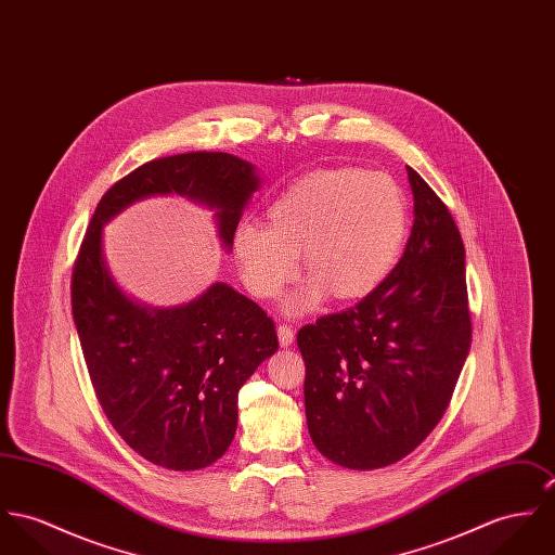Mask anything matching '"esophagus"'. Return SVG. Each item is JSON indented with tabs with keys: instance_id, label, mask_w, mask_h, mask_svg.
<instances>
[{
	"instance_id": "obj_1",
	"label": "esophagus",
	"mask_w": 555,
	"mask_h": 555,
	"mask_svg": "<svg viewBox=\"0 0 555 555\" xmlns=\"http://www.w3.org/2000/svg\"><path fill=\"white\" fill-rule=\"evenodd\" d=\"M276 334H279V341H281V346H292V341L296 338L294 327H292V325H287V323H279Z\"/></svg>"
}]
</instances>
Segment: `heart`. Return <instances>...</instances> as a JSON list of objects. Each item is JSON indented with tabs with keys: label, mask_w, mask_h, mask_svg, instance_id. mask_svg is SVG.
<instances>
[{
	"label": "heart",
	"mask_w": 555,
	"mask_h": 555,
	"mask_svg": "<svg viewBox=\"0 0 555 555\" xmlns=\"http://www.w3.org/2000/svg\"><path fill=\"white\" fill-rule=\"evenodd\" d=\"M268 219H243L234 228L241 276L257 298H276L296 279L304 249L312 274L285 301L301 314L332 292L365 298L383 285L405 243L408 203L384 172L319 171L287 188Z\"/></svg>",
	"instance_id": "obj_1"
}]
</instances>
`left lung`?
Returning a JSON list of instances; mask_svg holds the SVG:
<instances>
[{"instance_id":"8db88e82","label":"left lung","mask_w":555,"mask_h":555,"mask_svg":"<svg viewBox=\"0 0 555 555\" xmlns=\"http://www.w3.org/2000/svg\"><path fill=\"white\" fill-rule=\"evenodd\" d=\"M414 225L403 257L354 308L301 327L312 443L332 463L370 470L416 450L446 414L470 348L461 232L408 167Z\"/></svg>"}]
</instances>
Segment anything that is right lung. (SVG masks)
I'll list each match as a JSON object with an SVG mask.
<instances>
[{"instance_id":"obj_1","label":"right lung","mask_w":555,"mask_h":555,"mask_svg":"<svg viewBox=\"0 0 555 555\" xmlns=\"http://www.w3.org/2000/svg\"><path fill=\"white\" fill-rule=\"evenodd\" d=\"M256 167L225 152L150 160L99 201L72 274V310L96 399L118 435L145 461L171 470L205 469L230 448L238 390L276 352L272 319L225 283L183 306L150 308L116 285L103 257V225L128 205L179 194L215 209L219 241L232 234Z\"/></svg>"}]
</instances>
